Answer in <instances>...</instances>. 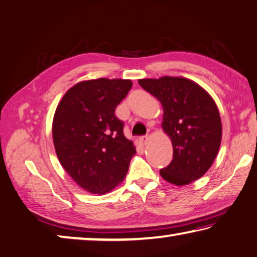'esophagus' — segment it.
Wrapping results in <instances>:
<instances>
[{
  "instance_id": "esophagus-1",
  "label": "esophagus",
  "mask_w": 257,
  "mask_h": 257,
  "mask_svg": "<svg viewBox=\"0 0 257 257\" xmlns=\"http://www.w3.org/2000/svg\"><path fill=\"white\" fill-rule=\"evenodd\" d=\"M147 142H148V137H147V136L139 137V144L143 145V146H145V145L147 144Z\"/></svg>"
}]
</instances>
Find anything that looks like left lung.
Wrapping results in <instances>:
<instances>
[{"mask_svg": "<svg viewBox=\"0 0 257 257\" xmlns=\"http://www.w3.org/2000/svg\"><path fill=\"white\" fill-rule=\"evenodd\" d=\"M163 106L162 128L173 145V160L160 171L165 181L188 185L207 173L221 144L222 125L211 95L185 77L138 81Z\"/></svg>", "mask_w": 257, "mask_h": 257, "instance_id": "1", "label": "left lung"}]
</instances>
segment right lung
I'll return each mask as SVG.
<instances>
[{"label":"right lung","instance_id":"add662e5","mask_svg":"<svg viewBox=\"0 0 257 257\" xmlns=\"http://www.w3.org/2000/svg\"><path fill=\"white\" fill-rule=\"evenodd\" d=\"M133 86L130 80L82 81L56 108L53 141L60 164L87 192L104 194L123 181L136 154L114 110Z\"/></svg>","mask_w":257,"mask_h":257}]
</instances>
